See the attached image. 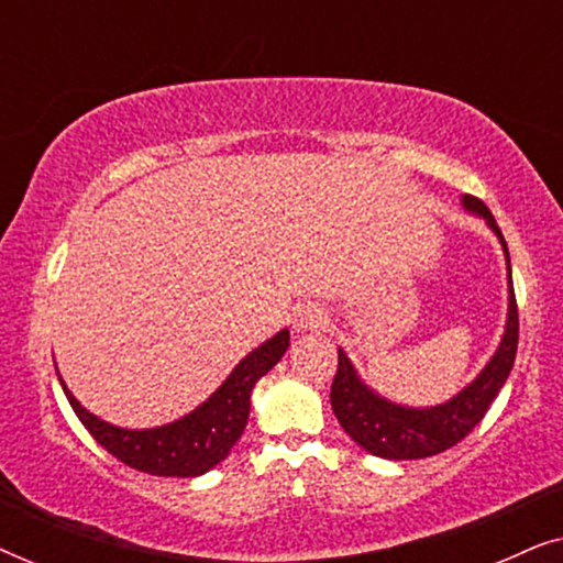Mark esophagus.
I'll return each instance as SVG.
<instances>
[{"instance_id":"34e87169","label":"esophagus","mask_w":563,"mask_h":563,"mask_svg":"<svg viewBox=\"0 0 563 563\" xmlns=\"http://www.w3.org/2000/svg\"><path fill=\"white\" fill-rule=\"evenodd\" d=\"M322 322H325V314H322L320 307L314 305L297 307L295 314H291V325H295V330H314L322 328Z\"/></svg>"}]
</instances>
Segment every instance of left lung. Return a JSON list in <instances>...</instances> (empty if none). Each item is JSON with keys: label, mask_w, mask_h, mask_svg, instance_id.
Returning <instances> with one entry per match:
<instances>
[{"label": "left lung", "mask_w": 563, "mask_h": 563, "mask_svg": "<svg viewBox=\"0 0 563 563\" xmlns=\"http://www.w3.org/2000/svg\"><path fill=\"white\" fill-rule=\"evenodd\" d=\"M461 202H464L468 212L479 214L495 230V235L505 249L507 272H510V253H507L503 230L497 228L487 205L468 195ZM507 282H510V307H507L503 343H499L495 356L489 358V364L482 368V374L466 389H461L456 397L443 405L402 407L389 402V399L379 397L374 389H368L358 379L349 356L338 349V372L333 387H330V405H333L338 422H341L345 433L361 449L374 453V456L395 461L426 459L464 441L479 426V420L487 415L489 405L499 395V389L505 387L515 364V353H518V302H515L512 279Z\"/></svg>", "instance_id": "obj_1"}]
</instances>
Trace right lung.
Here are the masks:
<instances>
[{
    "mask_svg": "<svg viewBox=\"0 0 563 563\" xmlns=\"http://www.w3.org/2000/svg\"><path fill=\"white\" fill-rule=\"evenodd\" d=\"M289 349V330H279L272 341L251 351L214 395L189 412L187 418L151 430H128L99 420L84 410L60 379L68 405L84 422L91 438L137 472L156 476H199L228 456L245 430L251 412V391L256 382Z\"/></svg>",
    "mask_w": 563,
    "mask_h": 563,
    "instance_id": "add662e5",
    "label": "right lung"
}]
</instances>
